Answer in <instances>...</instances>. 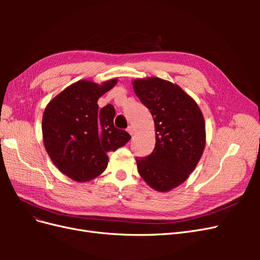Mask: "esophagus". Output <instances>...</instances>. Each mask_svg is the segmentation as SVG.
I'll return each mask as SVG.
<instances>
[{"label": "esophagus", "mask_w": 260, "mask_h": 260, "mask_svg": "<svg viewBox=\"0 0 260 260\" xmlns=\"http://www.w3.org/2000/svg\"><path fill=\"white\" fill-rule=\"evenodd\" d=\"M127 131L130 133V135L132 136L133 135V133H135V129H133V127H132V125H129V127L127 128Z\"/></svg>", "instance_id": "34e87169"}]
</instances>
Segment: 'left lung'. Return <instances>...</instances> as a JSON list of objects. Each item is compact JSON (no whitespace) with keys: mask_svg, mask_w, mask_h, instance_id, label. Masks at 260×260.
<instances>
[{"mask_svg":"<svg viewBox=\"0 0 260 260\" xmlns=\"http://www.w3.org/2000/svg\"><path fill=\"white\" fill-rule=\"evenodd\" d=\"M137 96L154 118L153 152L137 158L140 176L159 192L183 183L205 148V121L196 102L179 85L160 78L132 82Z\"/></svg>","mask_w":260,"mask_h":260,"instance_id":"8db88e82","label":"left lung"}]
</instances>
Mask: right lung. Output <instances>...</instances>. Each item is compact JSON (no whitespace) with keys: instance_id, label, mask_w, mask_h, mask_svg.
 I'll use <instances>...</instances> for the list:
<instances>
[{"instance_id":"1","label":"right lung","mask_w":260,"mask_h":260,"mask_svg":"<svg viewBox=\"0 0 260 260\" xmlns=\"http://www.w3.org/2000/svg\"><path fill=\"white\" fill-rule=\"evenodd\" d=\"M116 83L117 79L102 84L80 80L61 91L44 111L46 152L55 166L77 182L100 176L107 167V153L131 139L127 131L114 125L112 104L99 109L98 100Z\"/></svg>"}]
</instances>
